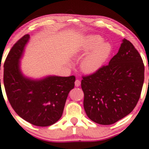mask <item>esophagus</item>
<instances>
[{
    "instance_id": "obj_1",
    "label": "esophagus",
    "mask_w": 149,
    "mask_h": 149,
    "mask_svg": "<svg viewBox=\"0 0 149 149\" xmlns=\"http://www.w3.org/2000/svg\"><path fill=\"white\" fill-rule=\"evenodd\" d=\"M75 86L76 87H79L81 85V81L79 79H77L76 81H75Z\"/></svg>"
}]
</instances>
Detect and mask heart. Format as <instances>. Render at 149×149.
<instances>
[{"instance_id": "1", "label": "heart", "mask_w": 149, "mask_h": 149, "mask_svg": "<svg viewBox=\"0 0 149 149\" xmlns=\"http://www.w3.org/2000/svg\"><path fill=\"white\" fill-rule=\"evenodd\" d=\"M99 35L88 36L84 41V52L92 50L82 59L80 68L86 74H93L102 68L107 61L112 52V45Z\"/></svg>"}]
</instances>
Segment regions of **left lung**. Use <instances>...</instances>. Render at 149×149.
<instances>
[{"label": "left lung", "instance_id": "left-lung-1", "mask_svg": "<svg viewBox=\"0 0 149 149\" xmlns=\"http://www.w3.org/2000/svg\"><path fill=\"white\" fill-rule=\"evenodd\" d=\"M144 80L142 58L133 44L124 38L108 65L83 77L81 88L87 116L102 125L124 118L136 106Z\"/></svg>", "mask_w": 149, "mask_h": 149}]
</instances>
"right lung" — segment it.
<instances>
[{"label": "right lung", "mask_w": 149, "mask_h": 149, "mask_svg": "<svg viewBox=\"0 0 149 149\" xmlns=\"http://www.w3.org/2000/svg\"><path fill=\"white\" fill-rule=\"evenodd\" d=\"M30 35L25 34L13 45L4 63L3 83L14 111L24 120L37 126H48L62 116L75 77L49 76L39 80L24 77L20 59Z\"/></svg>", "instance_id": "1"}]
</instances>
